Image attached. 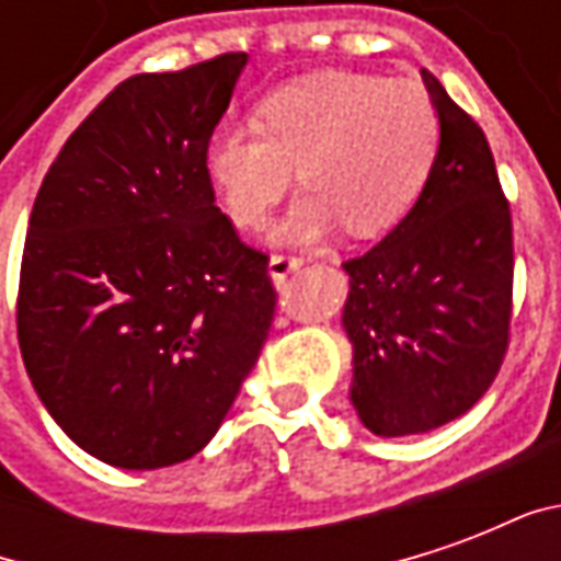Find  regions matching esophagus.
Listing matches in <instances>:
<instances>
[{"label": "esophagus", "instance_id": "34e87169", "mask_svg": "<svg viewBox=\"0 0 561 561\" xmlns=\"http://www.w3.org/2000/svg\"><path fill=\"white\" fill-rule=\"evenodd\" d=\"M300 267H304V257L273 255V257H270V264H267V273H270V279L276 282V285H282V282L288 279L291 273H297Z\"/></svg>", "mask_w": 561, "mask_h": 561}]
</instances>
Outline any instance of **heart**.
Wrapping results in <instances>:
<instances>
[{
    "label": "heart",
    "mask_w": 561,
    "mask_h": 561,
    "mask_svg": "<svg viewBox=\"0 0 561 561\" xmlns=\"http://www.w3.org/2000/svg\"><path fill=\"white\" fill-rule=\"evenodd\" d=\"M442 123L414 80L316 71L257 104V126L213 131L207 176L228 219L255 228L291 188L306 192L273 228V243H316L342 221L373 237L402 221L433 176Z\"/></svg>",
    "instance_id": "obj_1"
}]
</instances>
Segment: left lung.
Listing matches in <instances>:
<instances>
[{
	"label": "left lung",
	"instance_id": "1",
	"mask_svg": "<svg viewBox=\"0 0 561 561\" xmlns=\"http://www.w3.org/2000/svg\"><path fill=\"white\" fill-rule=\"evenodd\" d=\"M421 75L442 123L433 176L381 243L342 264L348 397L385 438L469 412L493 385L511 328L514 237L493 152L445 87Z\"/></svg>",
	"mask_w": 561,
	"mask_h": 561
}]
</instances>
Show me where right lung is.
<instances>
[{"label": "right lung", "mask_w": 561, "mask_h": 561, "mask_svg": "<svg viewBox=\"0 0 561 561\" xmlns=\"http://www.w3.org/2000/svg\"><path fill=\"white\" fill-rule=\"evenodd\" d=\"M243 68L225 54L123 80L32 207L20 354L59 430L116 469L195 457L273 324L267 255L240 243L204 164Z\"/></svg>", "instance_id": "add662e5"}]
</instances>
